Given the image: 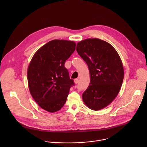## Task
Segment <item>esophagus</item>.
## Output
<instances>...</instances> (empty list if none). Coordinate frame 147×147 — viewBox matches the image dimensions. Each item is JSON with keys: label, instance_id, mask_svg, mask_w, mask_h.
<instances>
[{"label": "esophagus", "instance_id": "1", "mask_svg": "<svg viewBox=\"0 0 147 147\" xmlns=\"http://www.w3.org/2000/svg\"><path fill=\"white\" fill-rule=\"evenodd\" d=\"M74 82L75 84H77L78 82H79V80L78 78H76V79H74Z\"/></svg>", "mask_w": 147, "mask_h": 147}]
</instances>
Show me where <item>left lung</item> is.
Returning a JSON list of instances; mask_svg holds the SVG:
<instances>
[{"instance_id":"obj_1","label":"left lung","mask_w":147,"mask_h":147,"mask_svg":"<svg viewBox=\"0 0 147 147\" xmlns=\"http://www.w3.org/2000/svg\"><path fill=\"white\" fill-rule=\"evenodd\" d=\"M77 52L88 65L90 82L82 95L86 105L93 111L107 107L121 88L124 69L113 47L98 38H88L77 44Z\"/></svg>"}]
</instances>
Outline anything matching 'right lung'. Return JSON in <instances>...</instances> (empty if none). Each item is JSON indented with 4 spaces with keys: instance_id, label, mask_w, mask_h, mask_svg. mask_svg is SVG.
Returning <instances> with one entry per match:
<instances>
[{
    "instance_id": "right-lung-1",
    "label": "right lung",
    "mask_w": 147,
    "mask_h": 147,
    "mask_svg": "<svg viewBox=\"0 0 147 147\" xmlns=\"http://www.w3.org/2000/svg\"><path fill=\"white\" fill-rule=\"evenodd\" d=\"M73 41L54 39L40 48L28 67L30 92L38 105L48 112L59 111L74 84L65 63L76 49Z\"/></svg>"
}]
</instances>
